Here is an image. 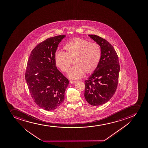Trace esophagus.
<instances>
[{
  "instance_id": "34e87169",
  "label": "esophagus",
  "mask_w": 148,
  "mask_h": 148,
  "mask_svg": "<svg viewBox=\"0 0 148 148\" xmlns=\"http://www.w3.org/2000/svg\"><path fill=\"white\" fill-rule=\"evenodd\" d=\"M77 82V81H75V80H70V83H71V84H73V83H75Z\"/></svg>"
}]
</instances>
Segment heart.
Returning a JSON list of instances; mask_svg holds the SVG:
<instances>
[{
	"label": "heart",
	"instance_id": "obj_1",
	"mask_svg": "<svg viewBox=\"0 0 148 148\" xmlns=\"http://www.w3.org/2000/svg\"><path fill=\"white\" fill-rule=\"evenodd\" d=\"M65 53L56 52L55 63L64 73L68 72L74 59L75 66L70 70L68 77L77 79L85 75H90L95 71L100 62L102 51L100 46L95 43H90L86 39L74 38L63 47Z\"/></svg>",
	"mask_w": 148,
	"mask_h": 148
}]
</instances>
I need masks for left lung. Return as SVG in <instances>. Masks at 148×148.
Listing matches in <instances>:
<instances>
[{
    "instance_id": "1",
    "label": "left lung",
    "mask_w": 148,
    "mask_h": 148,
    "mask_svg": "<svg viewBox=\"0 0 148 148\" xmlns=\"http://www.w3.org/2000/svg\"><path fill=\"white\" fill-rule=\"evenodd\" d=\"M100 46L102 56L98 66L85 81L84 97L92 106H100L110 100L117 88L120 66L116 50L106 39L89 34Z\"/></svg>"
}]
</instances>
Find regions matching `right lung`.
<instances>
[{"label":"right lung","mask_w":148,"mask_h":148,"mask_svg":"<svg viewBox=\"0 0 148 148\" xmlns=\"http://www.w3.org/2000/svg\"><path fill=\"white\" fill-rule=\"evenodd\" d=\"M60 35L38 44L31 52L26 69V82L34 102L44 110H54L61 105L69 82L57 69L54 57Z\"/></svg>","instance_id":"right-lung-1"}]
</instances>
